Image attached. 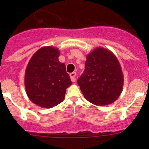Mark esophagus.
<instances>
[{"mask_svg":"<svg viewBox=\"0 0 149 149\" xmlns=\"http://www.w3.org/2000/svg\"><path fill=\"white\" fill-rule=\"evenodd\" d=\"M76 73H75V72H73V73H70V79H71V81L73 82H75L76 80Z\"/></svg>","mask_w":149,"mask_h":149,"instance_id":"1","label":"esophagus"}]
</instances>
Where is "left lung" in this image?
<instances>
[{
    "label": "left lung",
    "instance_id": "left-lung-1",
    "mask_svg": "<svg viewBox=\"0 0 149 149\" xmlns=\"http://www.w3.org/2000/svg\"><path fill=\"white\" fill-rule=\"evenodd\" d=\"M77 82L86 100L97 106H104L120 97L124 77L113 52L97 47L87 55L85 70Z\"/></svg>",
    "mask_w": 149,
    "mask_h": 149
}]
</instances>
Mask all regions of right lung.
Listing matches in <instances>:
<instances>
[{
  "label": "right lung",
  "mask_w": 149,
  "mask_h": 149,
  "mask_svg": "<svg viewBox=\"0 0 149 149\" xmlns=\"http://www.w3.org/2000/svg\"><path fill=\"white\" fill-rule=\"evenodd\" d=\"M60 50L52 46L39 49L29 60L24 84L29 99L44 108H52L63 101L66 88L72 84L65 65L58 60Z\"/></svg>",
  "instance_id": "obj_1"
}]
</instances>
